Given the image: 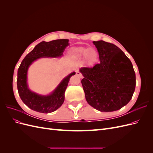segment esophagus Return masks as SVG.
<instances>
[{
	"label": "esophagus",
	"mask_w": 153,
	"mask_h": 153,
	"mask_svg": "<svg viewBox=\"0 0 153 153\" xmlns=\"http://www.w3.org/2000/svg\"><path fill=\"white\" fill-rule=\"evenodd\" d=\"M76 75L77 76H79L80 78H82V77H83L82 75V74H81L79 71H76Z\"/></svg>",
	"instance_id": "34e87169"
}]
</instances>
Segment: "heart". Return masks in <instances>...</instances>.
I'll return each mask as SVG.
<instances>
[{"label":"heart","instance_id":"heart-1","mask_svg":"<svg viewBox=\"0 0 153 153\" xmlns=\"http://www.w3.org/2000/svg\"><path fill=\"white\" fill-rule=\"evenodd\" d=\"M90 50L89 49H85L84 48H75L72 50V54L76 58H82L86 57L92 60L94 58V55L90 54Z\"/></svg>","mask_w":153,"mask_h":153}]
</instances>
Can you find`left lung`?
Instances as JSON below:
<instances>
[{
    "mask_svg": "<svg viewBox=\"0 0 153 153\" xmlns=\"http://www.w3.org/2000/svg\"><path fill=\"white\" fill-rule=\"evenodd\" d=\"M93 44L100 62L80 69L86 101L100 112L118 110L129 102L135 89L132 63L116 45L102 40L93 41Z\"/></svg>",
    "mask_w": 153,
    "mask_h": 153,
    "instance_id": "obj_1",
    "label": "left lung"
}]
</instances>
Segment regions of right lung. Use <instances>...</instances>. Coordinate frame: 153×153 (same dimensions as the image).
<instances>
[{"instance_id": "right-lung-1", "label": "right lung", "mask_w": 153, "mask_h": 153, "mask_svg": "<svg viewBox=\"0 0 153 153\" xmlns=\"http://www.w3.org/2000/svg\"><path fill=\"white\" fill-rule=\"evenodd\" d=\"M69 39H56L37 45L23 60L18 69L17 88L21 100L29 108L36 112L48 114L54 112L64 101V93L70 78L75 72L69 74L59 83L57 87L48 95H41L32 92L27 83V72L31 64L40 58L61 57L69 45Z\"/></svg>"}]
</instances>
